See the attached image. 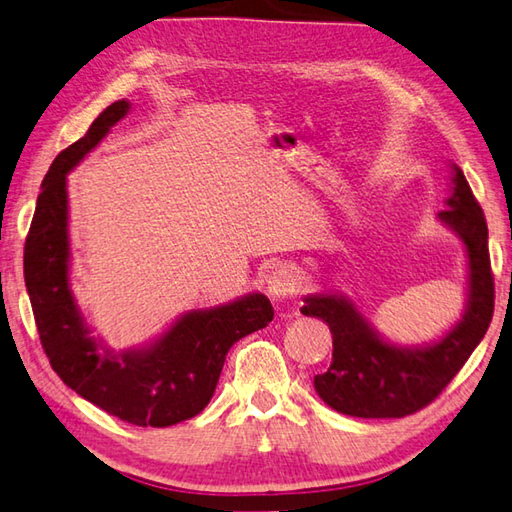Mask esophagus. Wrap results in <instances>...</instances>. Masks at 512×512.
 Instances as JSON below:
<instances>
[{
    "label": "esophagus",
    "mask_w": 512,
    "mask_h": 512,
    "mask_svg": "<svg viewBox=\"0 0 512 512\" xmlns=\"http://www.w3.org/2000/svg\"><path fill=\"white\" fill-rule=\"evenodd\" d=\"M298 292V278L294 269L289 267H278L267 278V296L272 298L274 303H285L289 298H294Z\"/></svg>",
    "instance_id": "esophagus-1"
}]
</instances>
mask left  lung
Returning <instances> with one entry per match:
<instances>
[{
	"label": "left lung",
	"mask_w": 512,
	"mask_h": 512,
	"mask_svg": "<svg viewBox=\"0 0 512 512\" xmlns=\"http://www.w3.org/2000/svg\"><path fill=\"white\" fill-rule=\"evenodd\" d=\"M452 182V196L439 220L464 240L470 289L464 318L439 343L412 350L385 343L345 296L305 298L301 314L321 318L332 332V363L314 376V388L336 412L361 419H399L419 412L439 397L484 339L495 310L488 225L459 167Z\"/></svg>",
	"instance_id": "1"
}]
</instances>
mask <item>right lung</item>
<instances>
[{
    "label": "right lung",
    "mask_w": 512,
    "mask_h": 512,
    "mask_svg": "<svg viewBox=\"0 0 512 512\" xmlns=\"http://www.w3.org/2000/svg\"><path fill=\"white\" fill-rule=\"evenodd\" d=\"M129 111L118 100L84 138L53 160L24 245V281L44 352L57 376L86 401L133 426L167 428L205 410L229 347L272 323L265 294H249L205 312H189L142 350L100 352L69 289V173Z\"/></svg>",
    "instance_id": "obj_1"
}]
</instances>
